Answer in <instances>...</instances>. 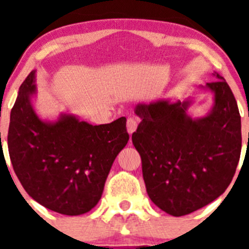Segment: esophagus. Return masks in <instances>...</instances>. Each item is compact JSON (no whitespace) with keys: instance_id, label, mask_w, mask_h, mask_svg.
Listing matches in <instances>:
<instances>
[{"instance_id":"esophagus-1","label":"esophagus","mask_w":249,"mask_h":249,"mask_svg":"<svg viewBox=\"0 0 249 249\" xmlns=\"http://www.w3.org/2000/svg\"><path fill=\"white\" fill-rule=\"evenodd\" d=\"M137 124H139V120H137L136 118L130 117L129 119H127V122H126V127H127V132H129L130 135H131L132 132L136 131Z\"/></svg>"}]
</instances>
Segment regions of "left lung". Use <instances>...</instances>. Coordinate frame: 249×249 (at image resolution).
I'll list each match as a JSON object with an SVG mask.
<instances>
[{
	"instance_id": "1",
	"label": "left lung",
	"mask_w": 249,
	"mask_h": 249,
	"mask_svg": "<svg viewBox=\"0 0 249 249\" xmlns=\"http://www.w3.org/2000/svg\"><path fill=\"white\" fill-rule=\"evenodd\" d=\"M206 84L214 94L206 117L187 114L192 101L140 104L142 119L132 143L142 160L148 196L175 217L189 214L223 194L241 154V117L231 89L219 74Z\"/></svg>"
}]
</instances>
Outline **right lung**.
I'll list each match as a JSON object with an SVG mask.
<instances>
[{
	"label": "right lung",
	"mask_w": 249,
	"mask_h": 249,
	"mask_svg": "<svg viewBox=\"0 0 249 249\" xmlns=\"http://www.w3.org/2000/svg\"><path fill=\"white\" fill-rule=\"evenodd\" d=\"M30 72L11 112L8 150L14 172L27 194L46 208L79 215L97 205L113 161L126 145V118L91 125L72 114L54 123L35 113Z\"/></svg>",
	"instance_id": "obj_1"
}]
</instances>
